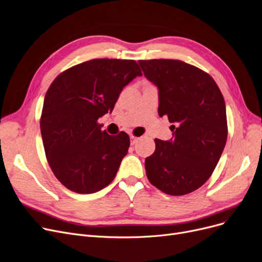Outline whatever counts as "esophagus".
Returning a JSON list of instances; mask_svg holds the SVG:
<instances>
[{"label": "esophagus", "mask_w": 262, "mask_h": 262, "mask_svg": "<svg viewBox=\"0 0 262 262\" xmlns=\"http://www.w3.org/2000/svg\"><path fill=\"white\" fill-rule=\"evenodd\" d=\"M138 140H139V138L138 137H136V136H130V144L132 145H134V144H136L138 142Z\"/></svg>", "instance_id": "1"}]
</instances>
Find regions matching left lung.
I'll return each mask as SVG.
<instances>
[{
	"label": "left lung",
	"instance_id": "left-lung-1",
	"mask_svg": "<svg viewBox=\"0 0 262 262\" xmlns=\"http://www.w3.org/2000/svg\"><path fill=\"white\" fill-rule=\"evenodd\" d=\"M144 76L158 88L159 117H168L169 141L155 139L145 158L150 183L171 196L189 194L212 176L227 141L226 107L214 79L180 60H140Z\"/></svg>",
	"mask_w": 262,
	"mask_h": 262
}]
</instances>
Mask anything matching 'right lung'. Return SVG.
I'll use <instances>...</instances> for the list:
<instances>
[{
	"instance_id": "right-lung-1",
	"label": "right lung",
	"mask_w": 262,
	"mask_h": 262,
	"mask_svg": "<svg viewBox=\"0 0 262 262\" xmlns=\"http://www.w3.org/2000/svg\"><path fill=\"white\" fill-rule=\"evenodd\" d=\"M134 60L94 59L61 73L45 96L40 133L53 174L77 194H93L115 179L129 137L110 136L97 122L112 112L120 93L141 76Z\"/></svg>"
}]
</instances>
